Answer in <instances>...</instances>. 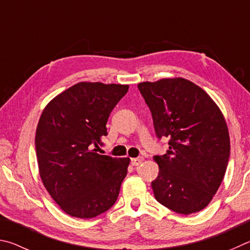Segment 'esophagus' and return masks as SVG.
Listing matches in <instances>:
<instances>
[{"instance_id":"34e87169","label":"esophagus","mask_w":250,"mask_h":250,"mask_svg":"<svg viewBox=\"0 0 250 250\" xmlns=\"http://www.w3.org/2000/svg\"><path fill=\"white\" fill-rule=\"evenodd\" d=\"M144 161V158L143 157H138V158H133L132 159V161H130V163H132V165L133 166H135V167H136V166H139L141 165L142 163Z\"/></svg>"}]
</instances>
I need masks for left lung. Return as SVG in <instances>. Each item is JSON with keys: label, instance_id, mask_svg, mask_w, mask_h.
I'll use <instances>...</instances> for the list:
<instances>
[{"label": "left lung", "instance_id": "left-lung-1", "mask_svg": "<svg viewBox=\"0 0 250 250\" xmlns=\"http://www.w3.org/2000/svg\"><path fill=\"white\" fill-rule=\"evenodd\" d=\"M137 86L151 112L157 137L169 138V150L154 157L159 166L151 182L155 198L179 214L200 212L212 201L229 165L225 118L211 96L187 79Z\"/></svg>", "mask_w": 250, "mask_h": 250}]
</instances>
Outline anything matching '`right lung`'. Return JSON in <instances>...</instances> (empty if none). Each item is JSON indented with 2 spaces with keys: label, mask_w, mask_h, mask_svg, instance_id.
I'll use <instances>...</instances> for the list:
<instances>
[{
  "label": "right lung",
  "mask_w": 250,
  "mask_h": 250,
  "mask_svg": "<svg viewBox=\"0 0 250 250\" xmlns=\"http://www.w3.org/2000/svg\"><path fill=\"white\" fill-rule=\"evenodd\" d=\"M128 87L80 82L43 108L35 137L39 174L69 215L93 218L116 202L130 160L96 151L107 135L109 114Z\"/></svg>",
  "instance_id": "right-lung-1"
}]
</instances>
